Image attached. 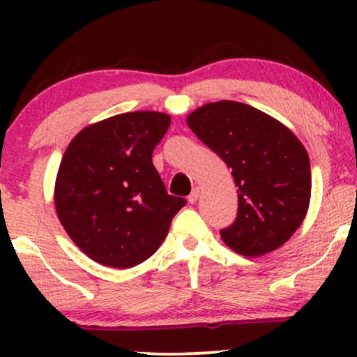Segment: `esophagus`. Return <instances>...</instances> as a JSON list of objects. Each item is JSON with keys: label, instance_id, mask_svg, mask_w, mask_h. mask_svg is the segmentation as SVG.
Listing matches in <instances>:
<instances>
[{"label": "esophagus", "instance_id": "1", "mask_svg": "<svg viewBox=\"0 0 357 357\" xmlns=\"http://www.w3.org/2000/svg\"><path fill=\"white\" fill-rule=\"evenodd\" d=\"M198 198H199V190L198 188H195V190L191 191V195L188 196V202H190L191 204H195L196 202H198Z\"/></svg>", "mask_w": 357, "mask_h": 357}]
</instances>
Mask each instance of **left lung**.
<instances>
[{"instance_id": "8db88e82", "label": "left lung", "mask_w": 357, "mask_h": 357, "mask_svg": "<svg viewBox=\"0 0 357 357\" xmlns=\"http://www.w3.org/2000/svg\"><path fill=\"white\" fill-rule=\"evenodd\" d=\"M188 126L231 167L238 215L220 231L233 252L260 257L282 247L304 221L310 203V161L289 127L252 105L210 102Z\"/></svg>"}]
</instances>
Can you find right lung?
Listing matches in <instances>:
<instances>
[{
    "mask_svg": "<svg viewBox=\"0 0 357 357\" xmlns=\"http://www.w3.org/2000/svg\"><path fill=\"white\" fill-rule=\"evenodd\" d=\"M165 112L137 110L90 124L72 139L55 181V210L73 243L97 264L130 268L161 247L186 204L167 195L153 151Z\"/></svg>",
    "mask_w": 357,
    "mask_h": 357,
    "instance_id": "1",
    "label": "right lung"
}]
</instances>
